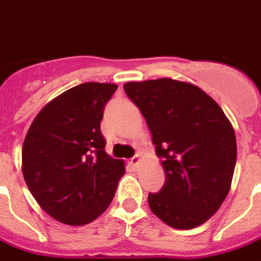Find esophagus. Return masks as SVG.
Listing matches in <instances>:
<instances>
[{
	"label": "esophagus",
	"mask_w": 261,
	"mask_h": 261,
	"mask_svg": "<svg viewBox=\"0 0 261 261\" xmlns=\"http://www.w3.org/2000/svg\"><path fill=\"white\" fill-rule=\"evenodd\" d=\"M138 164H140V153H137L136 156H133V158L130 159V165H131V166H134V168H137V166H138Z\"/></svg>",
	"instance_id": "1"
}]
</instances>
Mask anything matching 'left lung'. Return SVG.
Masks as SVG:
<instances>
[{
  "label": "left lung",
  "instance_id": "obj_1",
  "mask_svg": "<svg viewBox=\"0 0 261 261\" xmlns=\"http://www.w3.org/2000/svg\"><path fill=\"white\" fill-rule=\"evenodd\" d=\"M124 92L145 117L165 185L148 194L149 208L176 229H192L217 213L228 196L236 137L222 109L198 86L161 78L127 82Z\"/></svg>",
  "mask_w": 261,
  "mask_h": 261
}]
</instances>
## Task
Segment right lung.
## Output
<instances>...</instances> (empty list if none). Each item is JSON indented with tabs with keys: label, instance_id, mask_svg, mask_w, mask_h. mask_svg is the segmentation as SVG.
Returning a JSON list of instances; mask_svg holds the SVG:
<instances>
[{
	"label": "right lung",
	"instance_id": "obj_1",
	"mask_svg": "<svg viewBox=\"0 0 261 261\" xmlns=\"http://www.w3.org/2000/svg\"><path fill=\"white\" fill-rule=\"evenodd\" d=\"M114 84L85 82L47 103L22 147V173L37 204L59 222L85 225L110 205L124 162L105 151L103 109Z\"/></svg>",
	"mask_w": 261,
	"mask_h": 261
}]
</instances>
